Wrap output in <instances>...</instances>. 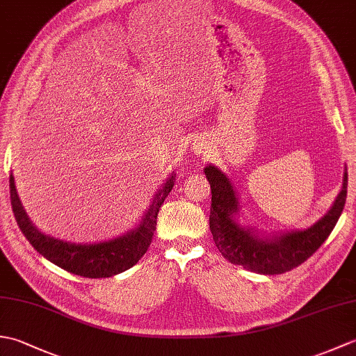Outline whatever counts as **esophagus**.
<instances>
[{
    "instance_id": "1",
    "label": "esophagus",
    "mask_w": 356,
    "mask_h": 356,
    "mask_svg": "<svg viewBox=\"0 0 356 356\" xmlns=\"http://www.w3.org/2000/svg\"><path fill=\"white\" fill-rule=\"evenodd\" d=\"M194 151L195 153H207V147H203L202 143H197V145H194Z\"/></svg>"
}]
</instances>
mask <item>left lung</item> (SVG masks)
Returning <instances> with one entry per match:
<instances>
[{"instance_id": "left-lung-1", "label": "left lung", "mask_w": 356, "mask_h": 356, "mask_svg": "<svg viewBox=\"0 0 356 356\" xmlns=\"http://www.w3.org/2000/svg\"><path fill=\"white\" fill-rule=\"evenodd\" d=\"M211 185L209 229L214 243L226 260L257 274H283L300 266L318 249L335 228L347 195V170L343 188L327 214L311 228L278 236H264L254 228H245L237 220L238 199L229 179L214 165L205 168Z\"/></svg>"}]
</instances>
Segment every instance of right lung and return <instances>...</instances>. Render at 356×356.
Segmentation results:
<instances>
[{"instance_id":"obj_1","label":"right lung","mask_w":356,"mask_h":356,"mask_svg":"<svg viewBox=\"0 0 356 356\" xmlns=\"http://www.w3.org/2000/svg\"><path fill=\"white\" fill-rule=\"evenodd\" d=\"M172 180L174 176L166 180L162 190L156 193L153 202H151L145 216L142 217L138 228L131 229L130 232L118 238L99 241V243L92 245L70 243V241L45 236L40 229H36V226L30 222L24 208L21 205L12 174L9 180L10 203L15 220H17L21 232L24 234L29 243L42 257H45L53 264H56V266L63 268L64 270L72 272L74 275L87 278H105L133 268L142 259V255L147 252L156 231L159 209H161L166 195L172 190Z\"/></svg>"}]
</instances>
